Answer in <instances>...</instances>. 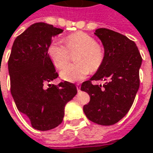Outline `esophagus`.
<instances>
[{
  "mask_svg": "<svg viewBox=\"0 0 153 153\" xmlns=\"http://www.w3.org/2000/svg\"><path fill=\"white\" fill-rule=\"evenodd\" d=\"M76 88H77V90H78V92L80 91V88H81V86H80V84H77L76 85Z\"/></svg>",
  "mask_w": 153,
  "mask_h": 153,
  "instance_id": "1",
  "label": "esophagus"
}]
</instances>
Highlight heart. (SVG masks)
Returning a JSON list of instances; mask_svg holds the SVG:
<instances>
[{"label": "heart", "mask_w": 153, "mask_h": 153, "mask_svg": "<svg viewBox=\"0 0 153 153\" xmlns=\"http://www.w3.org/2000/svg\"><path fill=\"white\" fill-rule=\"evenodd\" d=\"M65 45L59 40L54 41L48 49V54L54 66L62 68L68 58V51L76 52L77 64H70L63 67L60 77L69 82H78L84 79L90 70L95 71L101 66L104 57V51L101 45L96 44L95 39L84 32H77L67 36Z\"/></svg>", "instance_id": "b5f03b06"}]
</instances>
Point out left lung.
Here are the masks:
<instances>
[{
	"label": "left lung",
	"mask_w": 153,
	"mask_h": 153,
	"mask_svg": "<svg viewBox=\"0 0 153 153\" xmlns=\"http://www.w3.org/2000/svg\"><path fill=\"white\" fill-rule=\"evenodd\" d=\"M94 35L102 42L104 57L96 73L81 85L90 96L84 106L86 117L97 124L109 126L120 121L131 108L139 88L142 57L136 44L127 36L99 28ZM93 80L106 82L94 85Z\"/></svg>",
	"instance_id": "1"
}]
</instances>
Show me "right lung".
Here are the masks:
<instances>
[{"label":"right lung","instance_id":"obj_1","mask_svg":"<svg viewBox=\"0 0 153 153\" xmlns=\"http://www.w3.org/2000/svg\"><path fill=\"white\" fill-rule=\"evenodd\" d=\"M63 31L45 22L31 25L16 38L8 61L15 103L32 127L39 131L60 124L66 103L77 94L76 86L67 81L45 88L59 76L48 49L52 39Z\"/></svg>","mask_w":153,"mask_h":153}]
</instances>
